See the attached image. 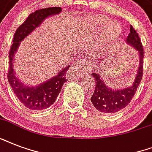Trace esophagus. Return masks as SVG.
Here are the masks:
<instances>
[{
	"label": "esophagus",
	"instance_id": "1",
	"mask_svg": "<svg viewBox=\"0 0 152 152\" xmlns=\"http://www.w3.org/2000/svg\"><path fill=\"white\" fill-rule=\"evenodd\" d=\"M93 69H94V67L91 64H83L80 61H74L73 68L72 69L69 73H70L72 76H73L77 75L78 72H80V73H85V72H90L92 71Z\"/></svg>",
	"mask_w": 152,
	"mask_h": 152
}]
</instances>
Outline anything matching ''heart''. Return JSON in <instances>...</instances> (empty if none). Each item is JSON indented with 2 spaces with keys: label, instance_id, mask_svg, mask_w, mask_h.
<instances>
[{
  "label": "heart",
  "instance_id": "1",
  "mask_svg": "<svg viewBox=\"0 0 152 152\" xmlns=\"http://www.w3.org/2000/svg\"><path fill=\"white\" fill-rule=\"evenodd\" d=\"M93 21L95 24L99 25V26H105V25L108 24L109 20L106 19L103 16H97L93 19ZM118 34V28L116 27L115 25H113L111 27H110L107 31L106 33L104 35V41L105 42H110L113 39H116V37Z\"/></svg>",
  "mask_w": 152,
  "mask_h": 152
}]
</instances>
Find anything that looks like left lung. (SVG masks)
I'll return each mask as SVG.
<instances>
[{
	"instance_id": "left-lung-1",
	"label": "left lung",
	"mask_w": 152,
	"mask_h": 152,
	"mask_svg": "<svg viewBox=\"0 0 152 152\" xmlns=\"http://www.w3.org/2000/svg\"><path fill=\"white\" fill-rule=\"evenodd\" d=\"M126 43L132 46L139 54V67L133 83L130 87L121 89H112L105 84V82L98 73L91 76L95 80V88L91 101L97 110L102 113H112L122 110L129 103L141 81L143 76L144 49L136 30L130 25V33L126 39Z\"/></svg>"
}]
</instances>
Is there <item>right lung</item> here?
Instances as JSON below:
<instances>
[{
  "instance_id": "1",
  "label": "right lung",
  "mask_w": 152,
  "mask_h": 152,
  "mask_svg": "<svg viewBox=\"0 0 152 152\" xmlns=\"http://www.w3.org/2000/svg\"><path fill=\"white\" fill-rule=\"evenodd\" d=\"M61 12V8L60 7L42 8L35 11L34 12L30 14L24 23L18 27L13 37L12 45L9 51L8 82L18 99L30 110H41L48 108L54 103L61 90L62 86L67 81L65 74L70 66H66L49 80L35 87H32L23 83L15 75L13 69V59L20 46V42H22L35 28L40 26L46 18L51 15H58Z\"/></svg>"
}]
</instances>
